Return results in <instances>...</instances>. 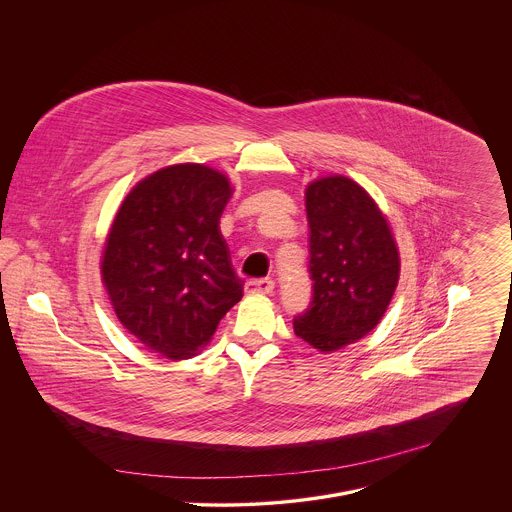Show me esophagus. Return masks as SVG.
<instances>
[{
  "instance_id": "1",
  "label": "esophagus",
  "mask_w": 512,
  "mask_h": 512,
  "mask_svg": "<svg viewBox=\"0 0 512 512\" xmlns=\"http://www.w3.org/2000/svg\"><path fill=\"white\" fill-rule=\"evenodd\" d=\"M272 291H274V281L272 279H250V281H246V293L270 295Z\"/></svg>"
}]
</instances>
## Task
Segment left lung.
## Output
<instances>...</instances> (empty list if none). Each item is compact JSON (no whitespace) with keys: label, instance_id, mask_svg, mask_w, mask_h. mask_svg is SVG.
Masks as SVG:
<instances>
[{"label":"left lung","instance_id":"obj_1","mask_svg":"<svg viewBox=\"0 0 512 512\" xmlns=\"http://www.w3.org/2000/svg\"><path fill=\"white\" fill-rule=\"evenodd\" d=\"M305 209L313 301L293 330L328 354L379 325L399 283L401 256L379 205L346 176L313 180L305 189Z\"/></svg>","mask_w":512,"mask_h":512}]
</instances>
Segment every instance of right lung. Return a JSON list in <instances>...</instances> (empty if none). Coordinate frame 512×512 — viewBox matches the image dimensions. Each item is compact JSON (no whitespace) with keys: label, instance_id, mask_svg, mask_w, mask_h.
Masks as SVG:
<instances>
[{"label":"right lung","instance_id":"obj_1","mask_svg":"<svg viewBox=\"0 0 512 512\" xmlns=\"http://www.w3.org/2000/svg\"><path fill=\"white\" fill-rule=\"evenodd\" d=\"M231 195L227 174L186 162L152 172L123 199L99 268L119 323L146 350L197 356L242 299L219 229Z\"/></svg>","mask_w":512,"mask_h":512}]
</instances>
